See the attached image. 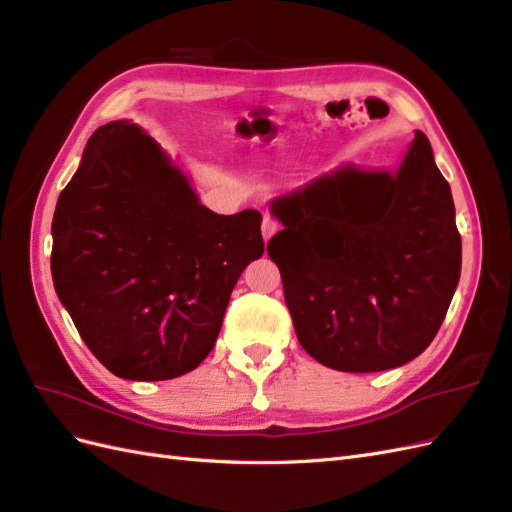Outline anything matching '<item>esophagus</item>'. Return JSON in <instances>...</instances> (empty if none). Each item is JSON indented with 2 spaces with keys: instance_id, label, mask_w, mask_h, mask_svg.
Masks as SVG:
<instances>
[{
  "instance_id": "1",
  "label": "esophagus",
  "mask_w": 512,
  "mask_h": 512,
  "mask_svg": "<svg viewBox=\"0 0 512 512\" xmlns=\"http://www.w3.org/2000/svg\"><path fill=\"white\" fill-rule=\"evenodd\" d=\"M275 232H277V222L273 218L262 220V237H265V241H269Z\"/></svg>"
}]
</instances>
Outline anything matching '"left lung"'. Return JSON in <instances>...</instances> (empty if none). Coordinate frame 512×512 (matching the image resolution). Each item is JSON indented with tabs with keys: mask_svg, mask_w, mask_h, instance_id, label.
Segmentation results:
<instances>
[{
	"mask_svg": "<svg viewBox=\"0 0 512 512\" xmlns=\"http://www.w3.org/2000/svg\"><path fill=\"white\" fill-rule=\"evenodd\" d=\"M280 267L299 344L352 374L416 359L436 337L461 275L448 181L423 132L391 170L342 166L275 198Z\"/></svg>",
	"mask_w": 512,
	"mask_h": 512,
	"instance_id": "obj_1",
	"label": "left lung"
}]
</instances>
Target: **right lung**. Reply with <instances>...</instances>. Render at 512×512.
<instances>
[{
	"instance_id": "obj_1",
	"label": "right lung",
	"mask_w": 512,
	"mask_h": 512,
	"mask_svg": "<svg viewBox=\"0 0 512 512\" xmlns=\"http://www.w3.org/2000/svg\"><path fill=\"white\" fill-rule=\"evenodd\" d=\"M262 215L200 205L158 143L126 119L98 128L59 194L51 273L87 348L126 380H170L207 359Z\"/></svg>"
}]
</instances>
